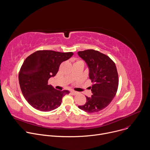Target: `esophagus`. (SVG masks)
<instances>
[{
    "mask_svg": "<svg viewBox=\"0 0 150 150\" xmlns=\"http://www.w3.org/2000/svg\"><path fill=\"white\" fill-rule=\"evenodd\" d=\"M71 94H72V95H76V94H78V92H77V91H74V90H71Z\"/></svg>",
    "mask_w": 150,
    "mask_h": 150,
    "instance_id": "obj_1",
    "label": "esophagus"
}]
</instances>
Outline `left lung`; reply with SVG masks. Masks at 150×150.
I'll return each mask as SVG.
<instances>
[{"mask_svg":"<svg viewBox=\"0 0 150 150\" xmlns=\"http://www.w3.org/2000/svg\"><path fill=\"white\" fill-rule=\"evenodd\" d=\"M78 56L89 69V77L94 83L90 87L93 94L86 97L85 104L78 108L88 113L105 108L115 97L119 84L118 74L114 62L108 56L93 49L80 51Z\"/></svg>","mask_w":150,"mask_h":150,"instance_id":"8db88e82","label":"left lung"}]
</instances>
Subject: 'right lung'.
Masks as SVG:
<instances>
[{"mask_svg":"<svg viewBox=\"0 0 150 150\" xmlns=\"http://www.w3.org/2000/svg\"><path fill=\"white\" fill-rule=\"evenodd\" d=\"M73 54L72 52L38 50L26 58L19 73V83L24 97L33 108L50 112L60 105L63 97L69 91L55 89L48 85V80L56 75L62 62Z\"/></svg>","mask_w":150,"mask_h":150,"instance_id":"obj_1","label":"right lung"}]
</instances>
